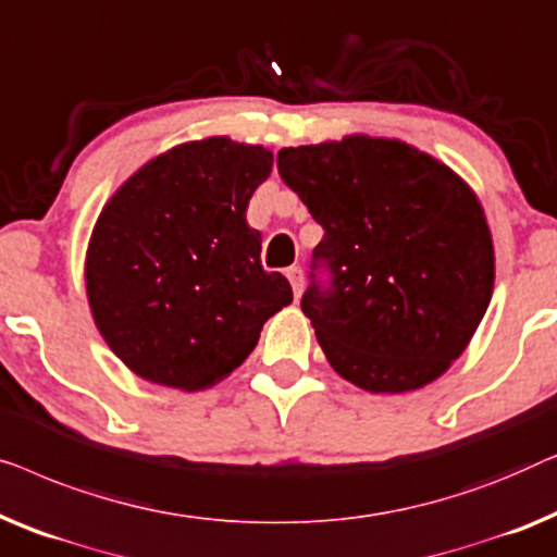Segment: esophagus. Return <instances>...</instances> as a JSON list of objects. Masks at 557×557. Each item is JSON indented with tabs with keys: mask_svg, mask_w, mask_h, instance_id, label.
<instances>
[{
	"mask_svg": "<svg viewBox=\"0 0 557 557\" xmlns=\"http://www.w3.org/2000/svg\"><path fill=\"white\" fill-rule=\"evenodd\" d=\"M287 280H289V285H293V293H295V300H297V297H300V293H302V270L300 268H289Z\"/></svg>",
	"mask_w": 557,
	"mask_h": 557,
	"instance_id": "esophagus-1",
	"label": "esophagus"
}]
</instances>
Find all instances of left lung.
Returning <instances> with one entry per match:
<instances>
[{"mask_svg":"<svg viewBox=\"0 0 557 557\" xmlns=\"http://www.w3.org/2000/svg\"><path fill=\"white\" fill-rule=\"evenodd\" d=\"M280 176L325 237L302 312L333 371L368 394L424 388L465 354L495 287V245L472 186L401 138L350 133L282 148Z\"/></svg>","mask_w":557,"mask_h":557,"instance_id":"1","label":"left lung"}]
</instances>
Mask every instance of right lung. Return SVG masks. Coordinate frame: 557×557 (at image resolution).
Instances as JSON below:
<instances>
[{"label": "right lung", "instance_id": "right-lung-1", "mask_svg": "<svg viewBox=\"0 0 557 557\" xmlns=\"http://www.w3.org/2000/svg\"><path fill=\"white\" fill-rule=\"evenodd\" d=\"M270 148L226 136L153 156L106 201L85 252V293L108 348L138 379L178 391L224 381L264 320L293 302L247 224Z\"/></svg>", "mask_w": 557, "mask_h": 557}]
</instances>
